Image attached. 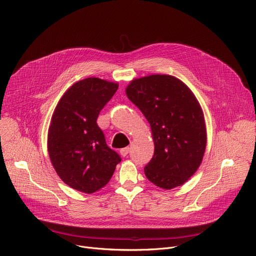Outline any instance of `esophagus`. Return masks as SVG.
<instances>
[{
    "instance_id": "34e87169",
    "label": "esophagus",
    "mask_w": 256,
    "mask_h": 256,
    "mask_svg": "<svg viewBox=\"0 0 256 256\" xmlns=\"http://www.w3.org/2000/svg\"><path fill=\"white\" fill-rule=\"evenodd\" d=\"M120 154H122V156H124V157H126V156H128V154L130 153V148L128 147H126V148H122V149H120Z\"/></svg>"
}]
</instances>
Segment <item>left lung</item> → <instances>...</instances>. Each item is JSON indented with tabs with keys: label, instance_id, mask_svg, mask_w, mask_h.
Segmentation results:
<instances>
[{
	"label": "left lung",
	"instance_id": "left-lung-1",
	"mask_svg": "<svg viewBox=\"0 0 256 256\" xmlns=\"http://www.w3.org/2000/svg\"><path fill=\"white\" fill-rule=\"evenodd\" d=\"M126 92L153 134L155 150L144 168L146 176L164 190L184 184L200 165L206 144L204 114L196 96L169 75L136 79Z\"/></svg>",
	"mask_w": 256,
	"mask_h": 256
}]
</instances>
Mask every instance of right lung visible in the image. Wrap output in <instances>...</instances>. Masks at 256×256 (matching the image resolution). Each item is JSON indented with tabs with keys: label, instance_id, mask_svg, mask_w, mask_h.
I'll return each instance as SVG.
<instances>
[{
	"label": "right lung",
	"instance_id": "1",
	"mask_svg": "<svg viewBox=\"0 0 256 256\" xmlns=\"http://www.w3.org/2000/svg\"><path fill=\"white\" fill-rule=\"evenodd\" d=\"M118 85L87 78L72 85L56 105L48 130V148L58 175L72 188L93 194L110 180L120 156L107 146L97 124Z\"/></svg>",
	"mask_w": 256,
	"mask_h": 256
}]
</instances>
